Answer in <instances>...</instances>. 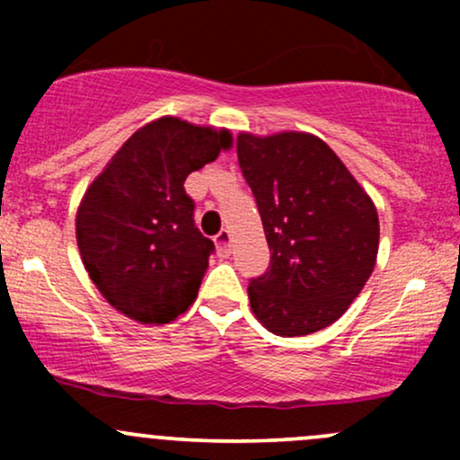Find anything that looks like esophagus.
Instances as JSON below:
<instances>
[{
	"instance_id": "1",
	"label": "esophagus",
	"mask_w": 460,
	"mask_h": 460,
	"mask_svg": "<svg viewBox=\"0 0 460 460\" xmlns=\"http://www.w3.org/2000/svg\"><path fill=\"white\" fill-rule=\"evenodd\" d=\"M216 248H218L220 255H226L231 248V234L226 229L218 231V235H216Z\"/></svg>"
}]
</instances>
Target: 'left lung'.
Wrapping results in <instances>:
<instances>
[{
    "label": "left lung",
    "mask_w": 460,
    "mask_h": 460,
    "mask_svg": "<svg viewBox=\"0 0 460 460\" xmlns=\"http://www.w3.org/2000/svg\"><path fill=\"white\" fill-rule=\"evenodd\" d=\"M237 162L272 251L268 270L248 285L252 314L281 337L326 329L376 263L372 199L326 142L303 131L240 134Z\"/></svg>",
    "instance_id": "8db88e82"
}]
</instances>
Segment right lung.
Returning <instances> with one entry per match:
<instances>
[{
	"mask_svg": "<svg viewBox=\"0 0 460 460\" xmlns=\"http://www.w3.org/2000/svg\"><path fill=\"white\" fill-rule=\"evenodd\" d=\"M226 129L164 116L116 151L79 203L75 234L103 298L142 324H166L197 298L214 242L194 225L183 181L229 149Z\"/></svg>",
	"mask_w": 460,
	"mask_h": 460,
	"instance_id": "obj_1",
	"label": "right lung"
}]
</instances>
